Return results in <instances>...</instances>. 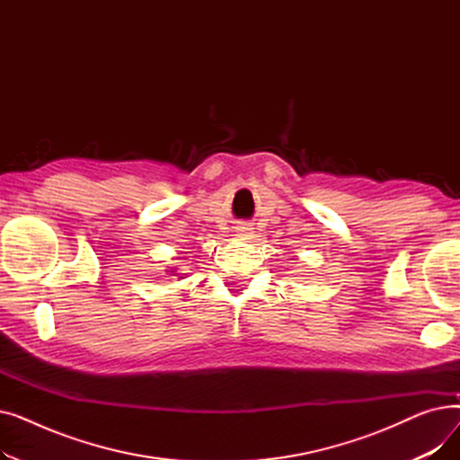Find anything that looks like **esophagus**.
Instances as JSON below:
<instances>
[{
    "instance_id": "1",
    "label": "esophagus",
    "mask_w": 460,
    "mask_h": 460,
    "mask_svg": "<svg viewBox=\"0 0 460 460\" xmlns=\"http://www.w3.org/2000/svg\"><path fill=\"white\" fill-rule=\"evenodd\" d=\"M236 234L243 236V238H250V236H253V229L248 224H240L236 227Z\"/></svg>"
}]
</instances>
